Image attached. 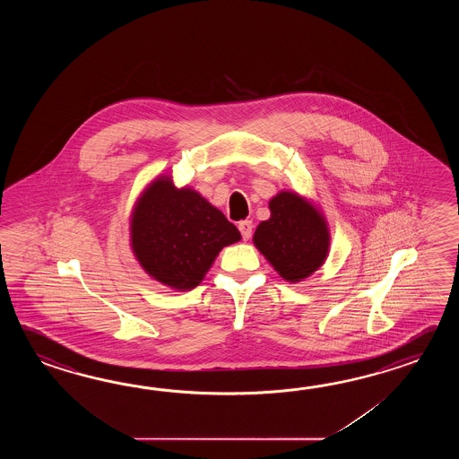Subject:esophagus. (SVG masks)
I'll use <instances>...</instances> for the list:
<instances>
[{"label": "esophagus", "mask_w": 459, "mask_h": 459, "mask_svg": "<svg viewBox=\"0 0 459 459\" xmlns=\"http://www.w3.org/2000/svg\"><path fill=\"white\" fill-rule=\"evenodd\" d=\"M239 231L243 234L244 241H247L249 238H251V234H253V221H249V220H244V221H239Z\"/></svg>", "instance_id": "34e87169"}]
</instances>
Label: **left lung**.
<instances>
[{
    "label": "left lung",
    "instance_id": "1",
    "mask_svg": "<svg viewBox=\"0 0 459 459\" xmlns=\"http://www.w3.org/2000/svg\"><path fill=\"white\" fill-rule=\"evenodd\" d=\"M269 210L271 218L254 231V246L283 281L302 282L330 254L328 221L312 200L290 190L273 196Z\"/></svg>",
    "mask_w": 459,
    "mask_h": 459
}]
</instances>
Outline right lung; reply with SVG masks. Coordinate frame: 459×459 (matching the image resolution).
I'll use <instances>...</instances> for the list:
<instances>
[{
	"instance_id": "obj_1",
	"label": "right lung",
	"mask_w": 459,
	"mask_h": 459,
	"mask_svg": "<svg viewBox=\"0 0 459 459\" xmlns=\"http://www.w3.org/2000/svg\"><path fill=\"white\" fill-rule=\"evenodd\" d=\"M241 233L192 186L159 176L137 196L129 244L137 263L157 282L186 292L205 279L220 251Z\"/></svg>"
}]
</instances>
